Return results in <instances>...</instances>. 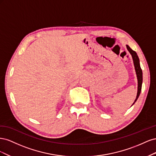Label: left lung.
<instances>
[{
  "mask_svg": "<svg viewBox=\"0 0 156 156\" xmlns=\"http://www.w3.org/2000/svg\"><path fill=\"white\" fill-rule=\"evenodd\" d=\"M126 48L128 50V51L130 53L132 58H133V64H134V67L135 69V72L136 75V77H137V82H138V88H137V94H136V97L134 103H133V105L135 103V101L137 100V99L140 95V92H141V88H142V84H143V72L142 69L140 68V61L139 58L138 57V55L136 54L135 51L132 50L129 45H126ZM131 105V106H132Z\"/></svg>",
  "mask_w": 156,
  "mask_h": 156,
  "instance_id": "left-lung-1",
  "label": "left lung"
}]
</instances>
